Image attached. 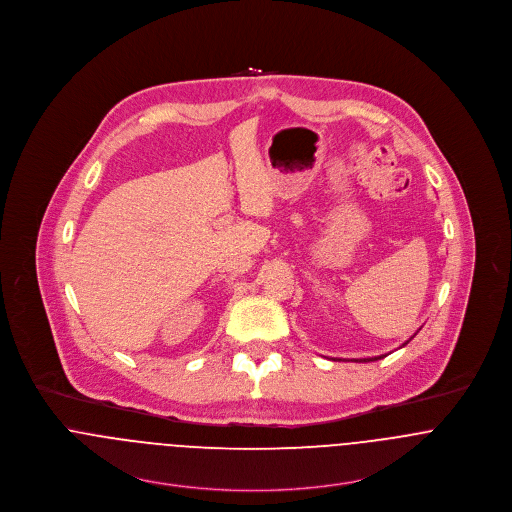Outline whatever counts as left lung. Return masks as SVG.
I'll use <instances>...</instances> for the list:
<instances>
[{
    "mask_svg": "<svg viewBox=\"0 0 512 512\" xmlns=\"http://www.w3.org/2000/svg\"><path fill=\"white\" fill-rule=\"evenodd\" d=\"M411 338H413V336H411ZM407 342H409V340H407ZM407 342H405V344H407ZM405 344H403V346H405ZM381 358H385V356H373V358H362L360 362H375V360H381Z\"/></svg>",
    "mask_w": 512,
    "mask_h": 512,
    "instance_id": "8db88e82",
    "label": "left lung"
}]
</instances>
